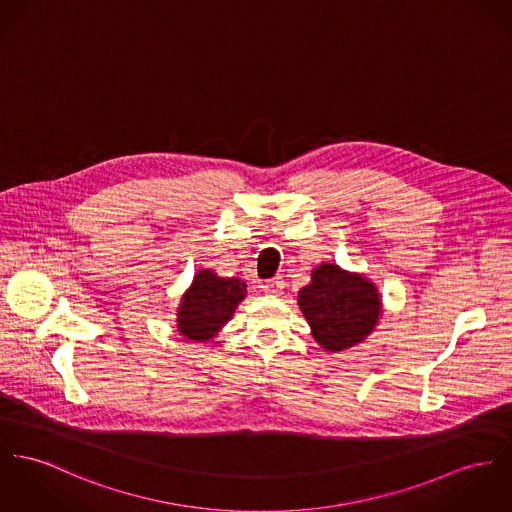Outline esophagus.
<instances>
[{
    "label": "esophagus",
    "mask_w": 512,
    "mask_h": 512,
    "mask_svg": "<svg viewBox=\"0 0 512 512\" xmlns=\"http://www.w3.org/2000/svg\"><path fill=\"white\" fill-rule=\"evenodd\" d=\"M263 288H265V292H269V294H273V296H278V294H282V290H284V280H282V276L269 278Z\"/></svg>",
    "instance_id": "obj_1"
}]
</instances>
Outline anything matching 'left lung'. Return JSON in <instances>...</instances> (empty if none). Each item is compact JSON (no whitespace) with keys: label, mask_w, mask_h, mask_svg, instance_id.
Instances as JSON below:
<instances>
[{"label":"left lung","mask_w":512,"mask_h":512,"mask_svg":"<svg viewBox=\"0 0 512 512\" xmlns=\"http://www.w3.org/2000/svg\"><path fill=\"white\" fill-rule=\"evenodd\" d=\"M298 304L315 341L327 351H343L360 343L380 315L374 284L331 263L315 269L312 282L300 290Z\"/></svg>","instance_id":"obj_1"}]
</instances>
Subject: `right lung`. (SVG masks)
I'll use <instances>...</instances> for the list:
<instances>
[{"label":"right lung","instance_id":"add662e5","mask_svg":"<svg viewBox=\"0 0 512 512\" xmlns=\"http://www.w3.org/2000/svg\"><path fill=\"white\" fill-rule=\"evenodd\" d=\"M245 298V282L222 278L210 271L195 276L179 312V331L193 341H208L232 317Z\"/></svg>","mask_w":512,"mask_h":512}]
</instances>
